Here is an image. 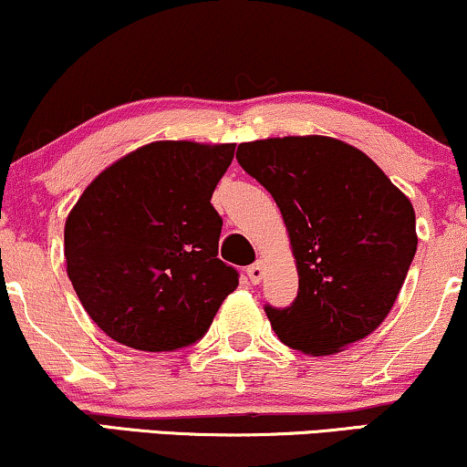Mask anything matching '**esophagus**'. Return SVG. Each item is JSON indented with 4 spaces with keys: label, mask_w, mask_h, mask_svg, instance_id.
Masks as SVG:
<instances>
[{
    "label": "esophagus",
    "mask_w": 467,
    "mask_h": 467,
    "mask_svg": "<svg viewBox=\"0 0 467 467\" xmlns=\"http://www.w3.org/2000/svg\"><path fill=\"white\" fill-rule=\"evenodd\" d=\"M245 274H247V277H250L252 285H258V282L263 280V265L261 263L250 265V267L245 269Z\"/></svg>",
    "instance_id": "1"
}]
</instances>
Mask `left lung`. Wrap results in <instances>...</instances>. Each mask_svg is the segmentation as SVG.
Masks as SVG:
<instances>
[{"label":"left lung","mask_w":467,"mask_h":467,"mask_svg":"<svg viewBox=\"0 0 467 467\" xmlns=\"http://www.w3.org/2000/svg\"><path fill=\"white\" fill-rule=\"evenodd\" d=\"M237 161L280 206L297 261L295 302L265 306L277 338L329 356L375 332L418 245L405 193L362 150L323 135L247 141Z\"/></svg>","instance_id":"left-lung-1"}]
</instances>
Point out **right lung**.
Here are the masks:
<instances>
[{"mask_svg": "<svg viewBox=\"0 0 467 467\" xmlns=\"http://www.w3.org/2000/svg\"><path fill=\"white\" fill-rule=\"evenodd\" d=\"M234 144L155 141L109 165L64 226V256L88 315L140 351L202 338L239 271L217 258L222 217L211 204Z\"/></svg>", "mask_w": 467, "mask_h": 467, "instance_id": "right-lung-1", "label": "right lung"}]
</instances>
